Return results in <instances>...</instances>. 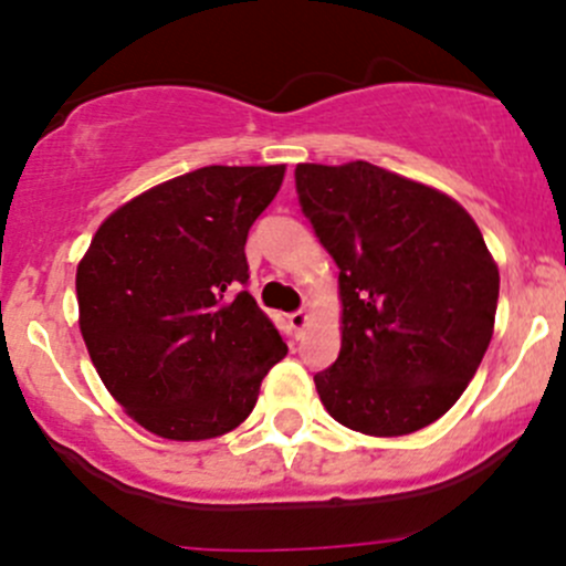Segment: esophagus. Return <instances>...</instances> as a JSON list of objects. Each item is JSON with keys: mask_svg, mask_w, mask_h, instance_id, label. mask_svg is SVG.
<instances>
[{"mask_svg": "<svg viewBox=\"0 0 566 566\" xmlns=\"http://www.w3.org/2000/svg\"><path fill=\"white\" fill-rule=\"evenodd\" d=\"M287 323H290V328L295 331V336H301V334H304L306 323H310V315H306L304 310H298V312H293V315L287 317Z\"/></svg>", "mask_w": 566, "mask_h": 566, "instance_id": "34e87169", "label": "esophagus"}]
</instances>
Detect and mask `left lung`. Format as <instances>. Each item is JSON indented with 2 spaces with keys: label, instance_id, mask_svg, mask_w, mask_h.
<instances>
[{
  "label": "left lung",
  "instance_id": "1",
  "mask_svg": "<svg viewBox=\"0 0 566 566\" xmlns=\"http://www.w3.org/2000/svg\"><path fill=\"white\" fill-rule=\"evenodd\" d=\"M295 191L339 268L342 350L315 375L325 410L364 436L441 419L476 375L499 268L447 193L367 161L298 164Z\"/></svg>",
  "mask_w": 566,
  "mask_h": 566
}]
</instances>
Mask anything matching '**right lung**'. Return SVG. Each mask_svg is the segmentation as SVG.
<instances>
[{"instance_id":"1","label":"right lung","mask_w":566,"mask_h":566,"mask_svg":"<svg viewBox=\"0 0 566 566\" xmlns=\"http://www.w3.org/2000/svg\"><path fill=\"white\" fill-rule=\"evenodd\" d=\"M284 167H202L139 193L98 227L78 262L84 345L145 430L205 441L251 413L287 356L251 298L247 238Z\"/></svg>"}]
</instances>
